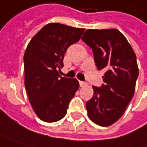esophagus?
Here are the masks:
<instances>
[{
    "label": "esophagus",
    "instance_id": "34e87169",
    "mask_svg": "<svg viewBox=\"0 0 147 147\" xmlns=\"http://www.w3.org/2000/svg\"><path fill=\"white\" fill-rule=\"evenodd\" d=\"M87 84V83L86 82H84V81H79V85L82 87V86H84V85H86Z\"/></svg>",
    "mask_w": 147,
    "mask_h": 147
}]
</instances>
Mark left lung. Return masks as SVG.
<instances>
[{
	"mask_svg": "<svg viewBox=\"0 0 147 147\" xmlns=\"http://www.w3.org/2000/svg\"><path fill=\"white\" fill-rule=\"evenodd\" d=\"M81 39L92 49L98 69L105 70V84L93 86L94 95L86 102L88 115L94 123L109 126L122 116L134 95L139 75L136 56L117 29H89Z\"/></svg>",
	"mask_w": 147,
	"mask_h": 147,
	"instance_id": "8db88e82",
	"label": "left lung"
}]
</instances>
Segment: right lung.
Returning a JSON list of instances; mask_svg holds the SVG:
<instances>
[{
  "label": "right lung",
  "instance_id": "1",
  "mask_svg": "<svg viewBox=\"0 0 147 147\" xmlns=\"http://www.w3.org/2000/svg\"><path fill=\"white\" fill-rule=\"evenodd\" d=\"M84 28L49 23L27 45L24 54L25 88L32 107L45 122H55L65 116L70 100L79 89L76 79L62 77L64 54L79 41Z\"/></svg>",
  "mask_w": 147,
  "mask_h": 147
}]
</instances>
